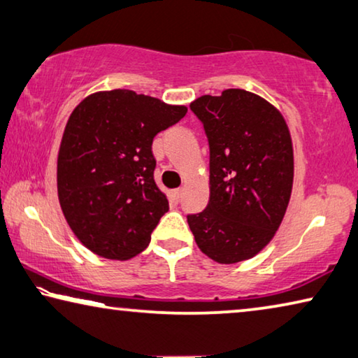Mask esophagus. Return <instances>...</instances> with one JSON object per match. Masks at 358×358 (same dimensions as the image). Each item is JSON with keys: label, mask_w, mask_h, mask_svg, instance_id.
Segmentation results:
<instances>
[{"label": "esophagus", "mask_w": 358, "mask_h": 358, "mask_svg": "<svg viewBox=\"0 0 358 358\" xmlns=\"http://www.w3.org/2000/svg\"><path fill=\"white\" fill-rule=\"evenodd\" d=\"M183 187H177V189H173L172 191V194H173V197L175 199H177V201H180V199H181V196H183Z\"/></svg>", "instance_id": "esophagus-1"}]
</instances>
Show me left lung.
Wrapping results in <instances>:
<instances>
[{
    "instance_id": "1",
    "label": "left lung",
    "mask_w": 358,
    "mask_h": 358,
    "mask_svg": "<svg viewBox=\"0 0 358 358\" xmlns=\"http://www.w3.org/2000/svg\"><path fill=\"white\" fill-rule=\"evenodd\" d=\"M210 143V201L187 216L194 240L217 264L252 259L275 237L294 185V147L282 113L241 88L191 102Z\"/></svg>"
}]
</instances>
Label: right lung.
Segmentation results:
<instances>
[{
    "mask_svg": "<svg viewBox=\"0 0 358 358\" xmlns=\"http://www.w3.org/2000/svg\"><path fill=\"white\" fill-rule=\"evenodd\" d=\"M186 112L132 90L92 93L72 110L58 151V201L96 256L128 260L148 246L169 210L153 178L151 143Z\"/></svg>",
    "mask_w": 358,
    "mask_h": 358,
    "instance_id": "right-lung-1",
    "label": "right lung"
}]
</instances>
